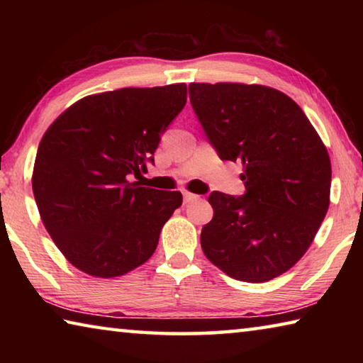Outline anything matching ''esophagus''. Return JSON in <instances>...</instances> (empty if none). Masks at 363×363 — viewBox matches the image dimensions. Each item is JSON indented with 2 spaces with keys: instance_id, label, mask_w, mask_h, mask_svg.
I'll list each match as a JSON object with an SVG mask.
<instances>
[{
  "instance_id": "34e87169",
  "label": "esophagus",
  "mask_w": 363,
  "mask_h": 363,
  "mask_svg": "<svg viewBox=\"0 0 363 363\" xmlns=\"http://www.w3.org/2000/svg\"><path fill=\"white\" fill-rule=\"evenodd\" d=\"M182 196H184V201H186V203H190V201L199 200V195L190 194V192H184V194H182Z\"/></svg>"
}]
</instances>
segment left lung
Masks as SVG:
<instances>
[{
  "label": "left lung",
  "instance_id": "left-lung-1",
  "mask_svg": "<svg viewBox=\"0 0 363 363\" xmlns=\"http://www.w3.org/2000/svg\"><path fill=\"white\" fill-rule=\"evenodd\" d=\"M189 97L220 160L242 162L245 194L208 196L201 250L242 281H267L311 247L330 205L328 152L296 102L242 83H190Z\"/></svg>",
  "mask_w": 363,
  "mask_h": 363
}]
</instances>
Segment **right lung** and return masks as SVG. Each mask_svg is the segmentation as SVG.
<instances>
[{
  "label": "right lung",
  "instance_id": "1",
  "mask_svg": "<svg viewBox=\"0 0 363 363\" xmlns=\"http://www.w3.org/2000/svg\"><path fill=\"white\" fill-rule=\"evenodd\" d=\"M187 102V86L121 88L73 104L43 136L33 195L49 235L77 269L118 277L153 255L181 192L140 187L153 153Z\"/></svg>",
  "mask_w": 363,
  "mask_h": 363
}]
</instances>
